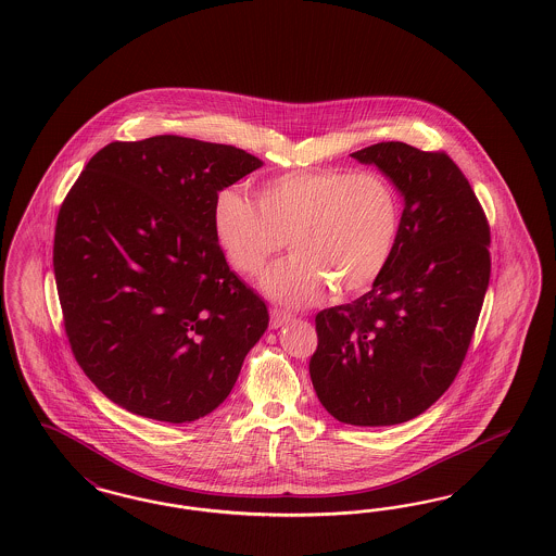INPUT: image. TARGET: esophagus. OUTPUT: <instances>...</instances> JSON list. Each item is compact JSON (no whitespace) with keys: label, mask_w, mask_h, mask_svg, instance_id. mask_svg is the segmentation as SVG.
Wrapping results in <instances>:
<instances>
[{"label":"esophagus","mask_w":556,"mask_h":556,"mask_svg":"<svg viewBox=\"0 0 556 556\" xmlns=\"http://www.w3.org/2000/svg\"><path fill=\"white\" fill-rule=\"evenodd\" d=\"M289 320H293V314H289L286 309H270V326L279 328V326L288 325Z\"/></svg>","instance_id":"34e87169"}]
</instances>
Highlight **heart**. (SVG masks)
<instances>
[{"instance_id": "1", "label": "heart", "mask_w": 556, "mask_h": 556, "mask_svg": "<svg viewBox=\"0 0 556 556\" xmlns=\"http://www.w3.org/2000/svg\"><path fill=\"white\" fill-rule=\"evenodd\" d=\"M213 230L233 270L256 275L288 244L291 256L261 277L270 300L309 306L371 288L388 267L401 230V199L378 173L309 168L267 178L256 203L224 189Z\"/></svg>"}]
</instances>
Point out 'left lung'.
I'll use <instances>...</instances> for the list:
<instances>
[{"instance_id":"obj_1","label":"left lung","mask_w":556,"mask_h":556,"mask_svg":"<svg viewBox=\"0 0 556 556\" xmlns=\"http://www.w3.org/2000/svg\"><path fill=\"white\" fill-rule=\"evenodd\" d=\"M351 157L401 192V230L367 293L318 312L309 378L337 421L386 427L415 419L454 382L489 288L491 231L447 153L382 141Z\"/></svg>"}]
</instances>
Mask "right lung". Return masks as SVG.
I'll list each match as a JSON object with an SVG mask.
<instances>
[{
  "mask_svg": "<svg viewBox=\"0 0 556 556\" xmlns=\"http://www.w3.org/2000/svg\"><path fill=\"white\" fill-rule=\"evenodd\" d=\"M263 162L178 135L115 141L59 210L53 267L76 362L125 410L155 421L210 415L268 326L228 267L215 197Z\"/></svg>",
  "mask_w": 556,
  "mask_h": 556,
  "instance_id": "1",
  "label": "right lung"
}]
</instances>
